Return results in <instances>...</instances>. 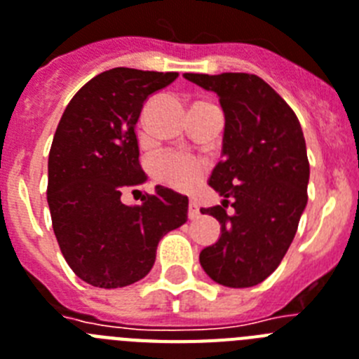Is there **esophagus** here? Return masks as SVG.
Returning a JSON list of instances; mask_svg holds the SVG:
<instances>
[{"label": "esophagus", "mask_w": 359, "mask_h": 359, "mask_svg": "<svg viewBox=\"0 0 359 359\" xmlns=\"http://www.w3.org/2000/svg\"><path fill=\"white\" fill-rule=\"evenodd\" d=\"M198 215H201V212H198V204L197 201H189V206H188V217L191 219V221H195V219H198Z\"/></svg>", "instance_id": "esophagus-1"}]
</instances>
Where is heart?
Returning <instances> with one entry per match:
<instances>
[{
  "label": "heart",
  "instance_id": "b5f03b06",
  "mask_svg": "<svg viewBox=\"0 0 359 359\" xmlns=\"http://www.w3.org/2000/svg\"><path fill=\"white\" fill-rule=\"evenodd\" d=\"M149 171L156 182L179 191H189L203 180L206 165L195 156L165 151L153 156Z\"/></svg>",
  "mask_w": 359,
  "mask_h": 359
}]
</instances>
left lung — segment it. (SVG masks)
Segmentation results:
<instances>
[{
	"mask_svg": "<svg viewBox=\"0 0 359 359\" xmlns=\"http://www.w3.org/2000/svg\"><path fill=\"white\" fill-rule=\"evenodd\" d=\"M184 78L217 93L226 118L224 156L210 177V186L224 201L201 210L221 222V237L198 261L219 285L255 287L283 261L309 201L301 123L257 74L186 72ZM228 203L234 208L231 216L225 213Z\"/></svg>",
	"mask_w": 359,
	"mask_h": 359,
	"instance_id": "obj_1",
	"label": "left lung"
}]
</instances>
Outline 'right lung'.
Here are the masks:
<instances>
[{
  "label": "right lung",
  "mask_w": 359,
  "mask_h": 359,
  "mask_svg": "<svg viewBox=\"0 0 359 359\" xmlns=\"http://www.w3.org/2000/svg\"><path fill=\"white\" fill-rule=\"evenodd\" d=\"M177 72L114 67L86 83L63 111L49 153L53 230L82 281L122 288L149 273L158 241L188 221V197L156 186L140 206L120 201L146 180L135 126L147 96Z\"/></svg>",
  "instance_id": "obj_1"
}]
</instances>
